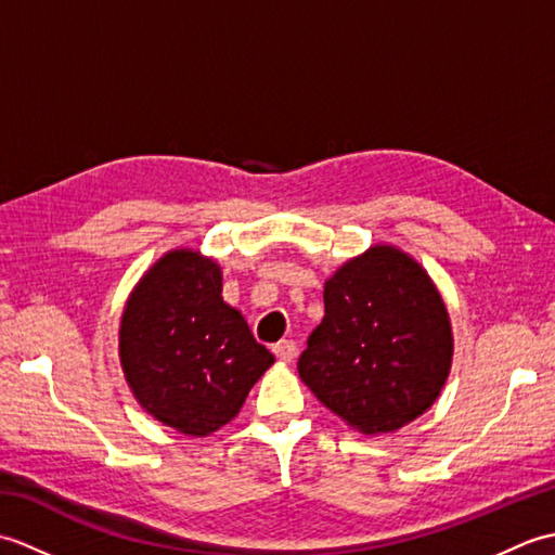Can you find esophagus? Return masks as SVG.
Masks as SVG:
<instances>
[{
    "mask_svg": "<svg viewBox=\"0 0 555 555\" xmlns=\"http://www.w3.org/2000/svg\"><path fill=\"white\" fill-rule=\"evenodd\" d=\"M274 350V356L281 360V362H293V358L298 356V346L293 344V340H279V344L271 348Z\"/></svg>",
    "mask_w": 555,
    "mask_h": 555,
    "instance_id": "1",
    "label": "esophagus"
}]
</instances>
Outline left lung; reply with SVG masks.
Wrapping results in <instances>:
<instances>
[{"mask_svg":"<svg viewBox=\"0 0 555 555\" xmlns=\"http://www.w3.org/2000/svg\"><path fill=\"white\" fill-rule=\"evenodd\" d=\"M451 360V320L427 271L393 245H374L324 284V320L298 372L352 429L388 434L434 405Z\"/></svg>","mask_w":555,"mask_h":555,"instance_id":"left-lung-1","label":"left lung"}]
</instances>
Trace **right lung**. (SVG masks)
Listing matches in <instances>:
<instances>
[{
	"label": "right lung",
	"instance_id": "right-lung-1",
	"mask_svg": "<svg viewBox=\"0 0 555 555\" xmlns=\"http://www.w3.org/2000/svg\"><path fill=\"white\" fill-rule=\"evenodd\" d=\"M119 358L135 400L167 427L207 436L238 415L274 356L221 298V267L191 247L152 264L126 302Z\"/></svg>",
	"mask_w": 555,
	"mask_h": 555
}]
</instances>
